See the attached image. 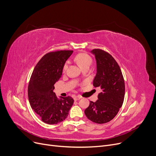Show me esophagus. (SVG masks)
Segmentation results:
<instances>
[{"label": "esophagus", "instance_id": "1", "mask_svg": "<svg viewBox=\"0 0 156 156\" xmlns=\"http://www.w3.org/2000/svg\"><path fill=\"white\" fill-rule=\"evenodd\" d=\"M81 98H82V96H79V95H77V96H74L73 99H74V100L76 101V100H78L80 99Z\"/></svg>", "mask_w": 156, "mask_h": 156}]
</instances>
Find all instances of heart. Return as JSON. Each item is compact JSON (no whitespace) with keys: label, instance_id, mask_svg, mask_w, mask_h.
<instances>
[{"label":"heart","instance_id":"1","mask_svg":"<svg viewBox=\"0 0 156 156\" xmlns=\"http://www.w3.org/2000/svg\"><path fill=\"white\" fill-rule=\"evenodd\" d=\"M76 60L79 65L83 69L86 66H90L92 63L93 60L90 55H88L86 53H79L76 56ZM69 66V62H66L63 65V72H65L68 69Z\"/></svg>","mask_w":156,"mask_h":156}]
</instances>
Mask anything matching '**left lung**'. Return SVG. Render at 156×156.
Listing matches in <instances>:
<instances>
[{
  "instance_id": "obj_1",
  "label": "left lung",
  "mask_w": 156,
  "mask_h": 156,
  "mask_svg": "<svg viewBox=\"0 0 156 156\" xmlns=\"http://www.w3.org/2000/svg\"><path fill=\"white\" fill-rule=\"evenodd\" d=\"M91 52L97 63L93 86L100 87L102 91L98 95V100L90 101L84 113L91 121L104 124L112 120L122 105L124 80L119 66L108 53L100 49H94Z\"/></svg>"
}]
</instances>
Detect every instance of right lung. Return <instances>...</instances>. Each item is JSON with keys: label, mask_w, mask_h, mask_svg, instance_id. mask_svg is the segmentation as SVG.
<instances>
[{"label": "right lung", "mask_w": 156, "mask_h": 156, "mask_svg": "<svg viewBox=\"0 0 156 156\" xmlns=\"http://www.w3.org/2000/svg\"><path fill=\"white\" fill-rule=\"evenodd\" d=\"M72 53V50H60L46 54L35 66L30 79V104L46 124H55L64 121L73 103L71 96L59 99L53 92L55 84L62 77L63 65Z\"/></svg>", "instance_id": "add662e5"}]
</instances>
